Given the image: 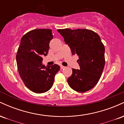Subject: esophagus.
<instances>
[{
  "label": "esophagus",
  "mask_w": 124,
  "mask_h": 124,
  "mask_svg": "<svg viewBox=\"0 0 124 124\" xmlns=\"http://www.w3.org/2000/svg\"><path fill=\"white\" fill-rule=\"evenodd\" d=\"M65 68H66V67H65V66H62V65H61V69H65Z\"/></svg>",
  "instance_id": "34e87169"
}]
</instances>
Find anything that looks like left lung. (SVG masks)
Segmentation results:
<instances>
[{
    "label": "left lung",
    "instance_id": "8db88e82",
    "mask_svg": "<svg viewBox=\"0 0 124 124\" xmlns=\"http://www.w3.org/2000/svg\"><path fill=\"white\" fill-rule=\"evenodd\" d=\"M72 55L79 56L77 61L80 69H72L68 79L69 86L80 93H84L98 83L104 68V45L96 32L87 29H59Z\"/></svg>",
    "mask_w": 124,
    "mask_h": 124
}]
</instances>
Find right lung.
Wrapping results in <instances>:
<instances>
[{"label": "right lung", "mask_w": 124, "mask_h": 124, "mask_svg": "<svg viewBox=\"0 0 124 124\" xmlns=\"http://www.w3.org/2000/svg\"><path fill=\"white\" fill-rule=\"evenodd\" d=\"M52 38L50 29L33 30L23 37L18 48L16 61L18 73L25 86L34 93L49 90L55 75L60 70L56 64L47 66L42 64V56L47 55Z\"/></svg>", "instance_id": "obj_1"}]
</instances>
